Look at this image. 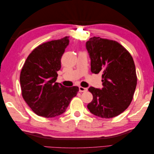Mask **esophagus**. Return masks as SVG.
Segmentation results:
<instances>
[{"label":"esophagus","instance_id":"esophagus-1","mask_svg":"<svg viewBox=\"0 0 154 154\" xmlns=\"http://www.w3.org/2000/svg\"><path fill=\"white\" fill-rule=\"evenodd\" d=\"M79 91H80V92H87V88L80 86V87H79Z\"/></svg>","mask_w":154,"mask_h":154}]
</instances>
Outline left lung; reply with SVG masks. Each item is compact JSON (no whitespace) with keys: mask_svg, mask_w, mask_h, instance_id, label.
Masks as SVG:
<instances>
[{"mask_svg":"<svg viewBox=\"0 0 154 154\" xmlns=\"http://www.w3.org/2000/svg\"><path fill=\"white\" fill-rule=\"evenodd\" d=\"M92 73H102L103 88H88L93 96L87 108L95 116L112 118L122 113L132 100L137 85L134 60L116 41L94 36L86 42Z\"/></svg>","mask_w":154,"mask_h":154,"instance_id":"left-lung-1","label":"left lung"}]
</instances>
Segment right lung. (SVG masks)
Segmentation results:
<instances>
[{
	"instance_id": "add662e5",
	"label": "right lung",
	"mask_w": 154,
	"mask_h": 154,
	"mask_svg": "<svg viewBox=\"0 0 154 154\" xmlns=\"http://www.w3.org/2000/svg\"><path fill=\"white\" fill-rule=\"evenodd\" d=\"M69 44V37L52 40L36 48L27 58L20 76L22 95L34 112L54 118L66 110L79 91L56 82L61 68V58Z\"/></svg>"
}]
</instances>
